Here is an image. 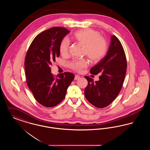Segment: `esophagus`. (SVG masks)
Segmentation results:
<instances>
[{"label":"esophagus","mask_w":150,"mask_h":150,"mask_svg":"<svg viewBox=\"0 0 150 150\" xmlns=\"http://www.w3.org/2000/svg\"><path fill=\"white\" fill-rule=\"evenodd\" d=\"M80 78V76L79 75H75V78H74V79H75V80H79Z\"/></svg>","instance_id":"obj_1"}]
</instances>
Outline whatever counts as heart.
<instances>
[{"label": "heart", "mask_w": 150, "mask_h": 150, "mask_svg": "<svg viewBox=\"0 0 150 150\" xmlns=\"http://www.w3.org/2000/svg\"><path fill=\"white\" fill-rule=\"evenodd\" d=\"M72 39L75 42L84 45V54L93 62H98L106 56L108 52V43L106 39L100 36V33L92 29L81 30L75 33ZM70 42L64 38L59 44V52L61 55L67 54ZM88 64L86 59H75L69 63V67L76 71H80Z\"/></svg>", "instance_id": "obj_1"}]
</instances>
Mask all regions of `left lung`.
I'll return each instance as SVG.
<instances>
[{
    "label": "left lung",
    "instance_id": "1",
    "mask_svg": "<svg viewBox=\"0 0 150 150\" xmlns=\"http://www.w3.org/2000/svg\"><path fill=\"white\" fill-rule=\"evenodd\" d=\"M127 68V58L121 43L116 36H111L106 56L90 70L95 75L102 73L100 80L94 82L93 79L85 76L88 83L84 91L86 99L99 108L108 106L121 91Z\"/></svg>",
    "mask_w": 150,
    "mask_h": 150
}]
</instances>
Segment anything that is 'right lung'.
<instances>
[{
    "label": "right lung",
    "mask_w": 150,
    "mask_h": 150,
    "mask_svg": "<svg viewBox=\"0 0 150 150\" xmlns=\"http://www.w3.org/2000/svg\"><path fill=\"white\" fill-rule=\"evenodd\" d=\"M70 31L53 27L39 34L34 39L25 59L26 83L35 99L43 106L52 107L64 100L74 75L65 72L57 76L50 66L60 54L59 44Z\"/></svg>",
    "instance_id": "obj_1"
}]
</instances>
